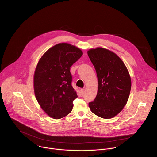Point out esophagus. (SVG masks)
Here are the masks:
<instances>
[{
	"mask_svg": "<svg viewBox=\"0 0 157 157\" xmlns=\"http://www.w3.org/2000/svg\"><path fill=\"white\" fill-rule=\"evenodd\" d=\"M80 94H81V96H82L84 95V89H80Z\"/></svg>",
	"mask_w": 157,
	"mask_h": 157,
	"instance_id": "34e87169",
	"label": "esophagus"
}]
</instances>
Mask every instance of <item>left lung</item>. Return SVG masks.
I'll return each instance as SVG.
<instances>
[{
    "label": "left lung",
    "mask_w": 157,
    "mask_h": 157,
    "mask_svg": "<svg viewBox=\"0 0 157 157\" xmlns=\"http://www.w3.org/2000/svg\"><path fill=\"white\" fill-rule=\"evenodd\" d=\"M87 55L96 71L98 89L89 106L95 115L111 119L121 113L130 95L131 78L122 60L113 52L102 47L89 49Z\"/></svg>",
    "instance_id": "8db88e82"
}]
</instances>
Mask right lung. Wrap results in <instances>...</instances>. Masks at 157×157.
<instances>
[{
    "label": "right lung",
    "mask_w": 157,
    "mask_h": 157,
    "mask_svg": "<svg viewBox=\"0 0 157 157\" xmlns=\"http://www.w3.org/2000/svg\"><path fill=\"white\" fill-rule=\"evenodd\" d=\"M82 55L79 48L60 43L49 48L39 59L33 76L35 98L48 116L59 119L68 115L78 98L71 86V66Z\"/></svg>",
    "instance_id": "right-lung-1"
}]
</instances>
